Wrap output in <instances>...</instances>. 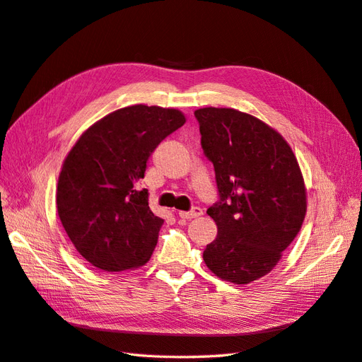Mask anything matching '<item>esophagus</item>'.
Masks as SVG:
<instances>
[{"instance_id":"34e87169","label":"esophagus","mask_w":362,"mask_h":362,"mask_svg":"<svg viewBox=\"0 0 362 362\" xmlns=\"http://www.w3.org/2000/svg\"><path fill=\"white\" fill-rule=\"evenodd\" d=\"M199 216H202V210L199 206H194V208H192L190 211H180V217H182V218H196V217H199Z\"/></svg>"}]
</instances>
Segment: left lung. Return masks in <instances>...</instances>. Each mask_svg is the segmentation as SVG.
Returning <instances> with one entry per match:
<instances>
[{"label":"left lung","mask_w":362,"mask_h":362,"mask_svg":"<svg viewBox=\"0 0 362 362\" xmlns=\"http://www.w3.org/2000/svg\"><path fill=\"white\" fill-rule=\"evenodd\" d=\"M221 201L206 210L217 237L204 261L217 278L245 286L282 258L306 214V187L293 149L275 128L235 108L194 112Z\"/></svg>","instance_id":"left-lung-1"}]
</instances>
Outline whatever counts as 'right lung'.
<instances>
[{
  "mask_svg": "<svg viewBox=\"0 0 362 362\" xmlns=\"http://www.w3.org/2000/svg\"><path fill=\"white\" fill-rule=\"evenodd\" d=\"M185 124L178 108L136 104L87 128L62 164L57 213L76 252L92 266L122 272L145 266L163 218L139 190L160 141Z\"/></svg>",
  "mask_w": 362,
  "mask_h": 362,
  "instance_id": "1",
  "label": "right lung"
}]
</instances>
